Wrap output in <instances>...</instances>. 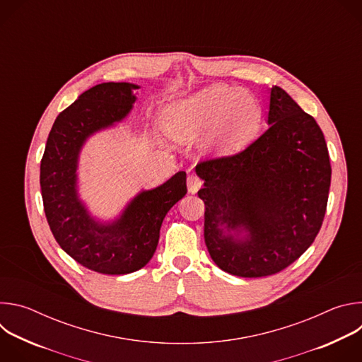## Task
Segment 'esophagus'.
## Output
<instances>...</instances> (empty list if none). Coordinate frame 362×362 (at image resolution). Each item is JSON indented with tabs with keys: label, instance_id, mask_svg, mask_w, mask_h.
Returning a JSON list of instances; mask_svg holds the SVG:
<instances>
[{
	"label": "esophagus",
	"instance_id": "obj_1",
	"mask_svg": "<svg viewBox=\"0 0 362 362\" xmlns=\"http://www.w3.org/2000/svg\"><path fill=\"white\" fill-rule=\"evenodd\" d=\"M202 187V180L196 175H190L187 177V189L190 193H196Z\"/></svg>",
	"mask_w": 362,
	"mask_h": 362
}]
</instances>
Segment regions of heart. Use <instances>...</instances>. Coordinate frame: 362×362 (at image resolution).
<instances>
[{
  "instance_id": "b5f03b06",
  "label": "heart",
  "mask_w": 362,
  "mask_h": 362,
  "mask_svg": "<svg viewBox=\"0 0 362 362\" xmlns=\"http://www.w3.org/2000/svg\"><path fill=\"white\" fill-rule=\"evenodd\" d=\"M261 119L262 107L253 94L223 83L179 98L163 112V126L173 139L192 140L209 129L206 146L225 151L247 140Z\"/></svg>"
}]
</instances>
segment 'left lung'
<instances>
[{"mask_svg": "<svg viewBox=\"0 0 362 362\" xmlns=\"http://www.w3.org/2000/svg\"><path fill=\"white\" fill-rule=\"evenodd\" d=\"M269 129L233 156L196 166L204 182V243L214 262L242 278L274 275L313 245L327 211L331 165L325 137L281 87Z\"/></svg>", "mask_w": 362, "mask_h": 362, "instance_id": "left-lung-1", "label": "left lung"}]
</instances>
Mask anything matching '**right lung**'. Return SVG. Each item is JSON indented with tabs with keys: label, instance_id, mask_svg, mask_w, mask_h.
Wrapping results in <instances>:
<instances>
[{
	"label": "right lung",
	"instance_id": "obj_1",
	"mask_svg": "<svg viewBox=\"0 0 362 362\" xmlns=\"http://www.w3.org/2000/svg\"><path fill=\"white\" fill-rule=\"evenodd\" d=\"M140 88L133 83H101L63 110L47 139L40 185L47 222L62 249L80 265L107 275L141 269L156 252L166 214L187 192L186 172L141 190L119 218H93L78 196V158L87 139L124 120Z\"/></svg>",
	"mask_w": 362,
	"mask_h": 362
}]
</instances>
